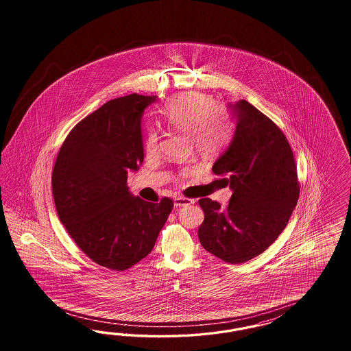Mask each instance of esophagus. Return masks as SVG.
I'll return each mask as SVG.
<instances>
[{
	"label": "esophagus",
	"mask_w": 351,
	"mask_h": 351,
	"mask_svg": "<svg viewBox=\"0 0 351 351\" xmlns=\"http://www.w3.org/2000/svg\"><path fill=\"white\" fill-rule=\"evenodd\" d=\"M194 203V199H191V198H185V197H176L175 199H173V204L176 206V207H184V206H191Z\"/></svg>",
	"instance_id": "1"
}]
</instances>
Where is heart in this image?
<instances>
[{
    "label": "heart",
    "instance_id": "1",
    "mask_svg": "<svg viewBox=\"0 0 351 351\" xmlns=\"http://www.w3.org/2000/svg\"><path fill=\"white\" fill-rule=\"evenodd\" d=\"M163 121L172 128L191 135L195 148L204 153H213L223 148L229 138V126L223 116V108L211 96L191 93L172 99L162 112ZM158 135L149 130L144 140V152L150 157L157 153ZM191 167L181 171L188 176Z\"/></svg>",
    "mask_w": 351,
    "mask_h": 351
}]
</instances>
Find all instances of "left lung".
<instances>
[{
	"mask_svg": "<svg viewBox=\"0 0 351 351\" xmlns=\"http://www.w3.org/2000/svg\"><path fill=\"white\" fill-rule=\"evenodd\" d=\"M237 118L230 145L213 166L233 191L226 208L199 199L198 238L229 264L261 255L286 228L300 194L293 152L282 130L245 100L229 104Z\"/></svg>",
	"mask_w": 351,
	"mask_h": 351,
	"instance_id": "left-lung-1",
	"label": "left lung"
}]
</instances>
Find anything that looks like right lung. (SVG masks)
I'll return each mask as SVG.
<instances>
[{
	"label": "right lung",
	"instance_id": "right-lung-1",
	"mask_svg": "<svg viewBox=\"0 0 351 351\" xmlns=\"http://www.w3.org/2000/svg\"><path fill=\"white\" fill-rule=\"evenodd\" d=\"M157 96L109 100L78 122L53 166V202L75 245L94 263L126 270L148 256L173 202L128 191V173L144 160L141 117Z\"/></svg>",
	"mask_w": 351,
	"mask_h": 351
}]
</instances>
